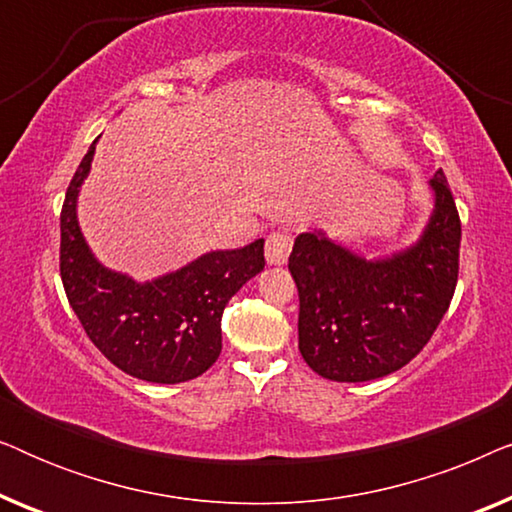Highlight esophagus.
Returning a JSON list of instances; mask_svg holds the SVG:
<instances>
[{"mask_svg": "<svg viewBox=\"0 0 512 512\" xmlns=\"http://www.w3.org/2000/svg\"><path fill=\"white\" fill-rule=\"evenodd\" d=\"M291 247H293V237L289 233H270L268 240H265V258H268L270 265H284L289 261V254H291Z\"/></svg>", "mask_w": 512, "mask_h": 512, "instance_id": "esophagus-1", "label": "esophagus"}]
</instances>
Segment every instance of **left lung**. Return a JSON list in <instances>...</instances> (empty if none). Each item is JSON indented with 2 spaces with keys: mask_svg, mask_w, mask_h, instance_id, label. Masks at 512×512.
Instances as JSON below:
<instances>
[{
  "mask_svg": "<svg viewBox=\"0 0 512 512\" xmlns=\"http://www.w3.org/2000/svg\"><path fill=\"white\" fill-rule=\"evenodd\" d=\"M429 186L433 212L422 235L391 256L366 258L321 228L293 242L298 349L317 375L368 382L396 373L445 317L459 275L461 223L443 170Z\"/></svg>",
  "mask_w": 512,
  "mask_h": 512,
  "instance_id": "left-lung-1",
  "label": "left lung"
}]
</instances>
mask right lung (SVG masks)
<instances>
[{
	"instance_id": "1",
	"label": "right lung",
	"mask_w": 512,
	"mask_h": 512,
	"mask_svg": "<svg viewBox=\"0 0 512 512\" xmlns=\"http://www.w3.org/2000/svg\"><path fill=\"white\" fill-rule=\"evenodd\" d=\"M95 144L97 139L67 188L60 214V275L69 305L93 345L123 373L156 384L193 380L219 359L223 310L265 268V240L207 251L146 282L107 268L90 251L76 214Z\"/></svg>"
}]
</instances>
